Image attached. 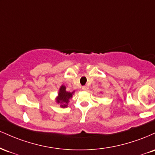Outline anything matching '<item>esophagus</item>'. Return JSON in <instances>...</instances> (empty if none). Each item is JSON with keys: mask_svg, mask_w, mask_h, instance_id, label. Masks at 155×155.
Wrapping results in <instances>:
<instances>
[{"mask_svg": "<svg viewBox=\"0 0 155 155\" xmlns=\"http://www.w3.org/2000/svg\"><path fill=\"white\" fill-rule=\"evenodd\" d=\"M82 90H88V87L87 86H83L82 87Z\"/></svg>", "mask_w": 155, "mask_h": 155, "instance_id": "1", "label": "esophagus"}]
</instances>
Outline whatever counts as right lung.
<instances>
[{
    "mask_svg": "<svg viewBox=\"0 0 155 155\" xmlns=\"http://www.w3.org/2000/svg\"><path fill=\"white\" fill-rule=\"evenodd\" d=\"M65 89L66 88H65V87L64 86V85H62V86L60 87L58 96L56 99L57 102H58V104H60V106H61L62 108L67 107L69 100H70V98H71L73 96V93L74 92H67Z\"/></svg>",
    "mask_w": 155,
    "mask_h": 155,
    "instance_id": "add662e5",
    "label": "right lung"
}]
</instances>
